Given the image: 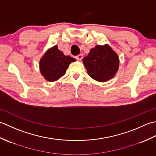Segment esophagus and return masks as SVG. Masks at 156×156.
<instances>
[{"instance_id": "esophagus-1", "label": "esophagus", "mask_w": 156, "mask_h": 156, "mask_svg": "<svg viewBox=\"0 0 156 156\" xmlns=\"http://www.w3.org/2000/svg\"><path fill=\"white\" fill-rule=\"evenodd\" d=\"M83 58V55L82 54H80V55H79L75 56V58L77 60H81Z\"/></svg>"}]
</instances>
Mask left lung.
<instances>
[{"label": "left lung", "mask_w": 156, "mask_h": 156, "mask_svg": "<svg viewBox=\"0 0 156 156\" xmlns=\"http://www.w3.org/2000/svg\"><path fill=\"white\" fill-rule=\"evenodd\" d=\"M83 62L91 78L105 82L115 75L119 69V58L108 45L96 46L84 57Z\"/></svg>", "instance_id": "obj_1"}]
</instances>
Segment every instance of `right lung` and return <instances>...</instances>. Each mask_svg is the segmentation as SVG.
Masks as SVG:
<instances>
[{"instance_id": "1", "label": "right lung", "mask_w": 156, "mask_h": 156, "mask_svg": "<svg viewBox=\"0 0 156 156\" xmlns=\"http://www.w3.org/2000/svg\"><path fill=\"white\" fill-rule=\"evenodd\" d=\"M71 56L64 55L55 46L46 52L40 62V72L46 80L55 81L64 75L70 63L75 61Z\"/></svg>"}]
</instances>
